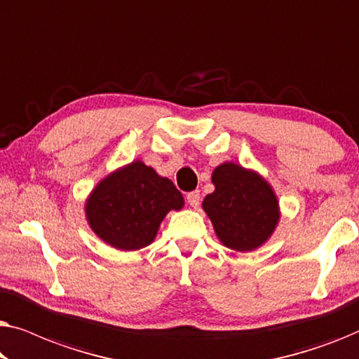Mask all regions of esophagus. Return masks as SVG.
I'll return each mask as SVG.
<instances>
[{
  "instance_id": "esophagus-1",
  "label": "esophagus",
  "mask_w": 359,
  "mask_h": 359,
  "mask_svg": "<svg viewBox=\"0 0 359 359\" xmlns=\"http://www.w3.org/2000/svg\"><path fill=\"white\" fill-rule=\"evenodd\" d=\"M186 199H188V204L191 208H198L199 205V201H201V193L199 191H191V193L186 194Z\"/></svg>"
}]
</instances>
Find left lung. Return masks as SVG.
I'll return each instance as SVG.
<instances>
[{
    "instance_id": "1",
    "label": "left lung",
    "mask_w": 359,
    "mask_h": 359,
    "mask_svg": "<svg viewBox=\"0 0 359 359\" xmlns=\"http://www.w3.org/2000/svg\"><path fill=\"white\" fill-rule=\"evenodd\" d=\"M212 184L203 209L220 243L235 252H253L266 243L281 217L273 186L258 171L233 161L215 166Z\"/></svg>"
}]
</instances>
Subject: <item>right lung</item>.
<instances>
[{
    "mask_svg": "<svg viewBox=\"0 0 359 359\" xmlns=\"http://www.w3.org/2000/svg\"><path fill=\"white\" fill-rule=\"evenodd\" d=\"M183 205V194L173 181L142 160H134L93 188L85 212L91 230L102 242L121 252H134L149 247L166 214Z\"/></svg>",
    "mask_w": 359,
    "mask_h": 359,
    "instance_id": "obj_1",
    "label": "right lung"
}]
</instances>
